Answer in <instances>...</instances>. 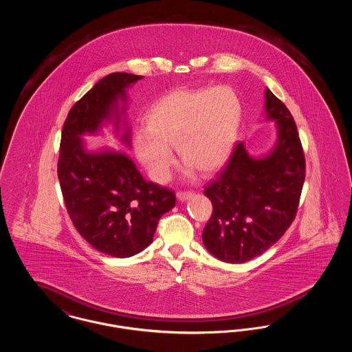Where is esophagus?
Instances as JSON below:
<instances>
[{
  "label": "esophagus",
  "instance_id": "34e87169",
  "mask_svg": "<svg viewBox=\"0 0 352 352\" xmlns=\"http://www.w3.org/2000/svg\"><path fill=\"white\" fill-rule=\"evenodd\" d=\"M192 195H194V192H192V191H178V192H177V198H178L181 201L190 199Z\"/></svg>",
  "mask_w": 352,
  "mask_h": 352
}]
</instances>
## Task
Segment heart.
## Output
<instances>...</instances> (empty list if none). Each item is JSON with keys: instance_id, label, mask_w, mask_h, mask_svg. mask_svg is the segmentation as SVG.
Here are the masks:
<instances>
[{"instance_id": "obj_1", "label": "heart", "mask_w": 352, "mask_h": 352, "mask_svg": "<svg viewBox=\"0 0 352 352\" xmlns=\"http://www.w3.org/2000/svg\"><path fill=\"white\" fill-rule=\"evenodd\" d=\"M241 113L237 94L227 85L171 91L146 113L145 131L134 137L135 155L158 182L170 175L171 146L188 168L211 174L234 151Z\"/></svg>"}]
</instances>
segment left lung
Listing matches in <instances>:
<instances>
[{
	"mask_svg": "<svg viewBox=\"0 0 352 352\" xmlns=\"http://www.w3.org/2000/svg\"><path fill=\"white\" fill-rule=\"evenodd\" d=\"M267 118L276 120L278 140L263 158L239 142L215 179L204 187L212 215L201 239L219 260L241 264L263 254L296 218L306 164L294 118L283 101L265 91Z\"/></svg>",
	"mask_w": 352,
	"mask_h": 352,
	"instance_id": "8db88e82",
	"label": "left lung"
}]
</instances>
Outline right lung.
I'll list each match as a JSON object with an SVG mask.
<instances>
[{"label":"right lung","mask_w":352,"mask_h":352,"mask_svg":"<svg viewBox=\"0 0 352 352\" xmlns=\"http://www.w3.org/2000/svg\"><path fill=\"white\" fill-rule=\"evenodd\" d=\"M141 78L109 74L76 101L62 129L58 160L60 190L75 228L96 251L120 258L151 244L160 219L175 206V194L145 181L124 153H88L80 135L98 132L104 120L115 116L118 125V100H126L125 88ZM129 138L126 131V145Z\"/></svg>","instance_id":"right-lung-1"}]
</instances>
